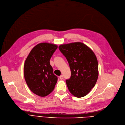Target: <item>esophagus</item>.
<instances>
[{"mask_svg": "<svg viewBox=\"0 0 125 125\" xmlns=\"http://www.w3.org/2000/svg\"><path fill=\"white\" fill-rule=\"evenodd\" d=\"M59 78H60V79H63V78H64L63 75H60V76H59Z\"/></svg>", "mask_w": 125, "mask_h": 125, "instance_id": "1", "label": "esophagus"}]
</instances>
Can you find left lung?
Wrapping results in <instances>:
<instances>
[{"instance_id": "1", "label": "left lung", "mask_w": 125, "mask_h": 125, "mask_svg": "<svg viewBox=\"0 0 125 125\" xmlns=\"http://www.w3.org/2000/svg\"><path fill=\"white\" fill-rule=\"evenodd\" d=\"M59 49L66 58L71 71L70 78L66 80L69 91L77 98L85 96L95 86L99 75L95 53L81 42L61 45Z\"/></svg>"}]
</instances>
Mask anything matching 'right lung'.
Instances as JSON below:
<instances>
[{"instance_id": "obj_1", "label": "right lung", "mask_w": 125, "mask_h": 125, "mask_svg": "<svg viewBox=\"0 0 125 125\" xmlns=\"http://www.w3.org/2000/svg\"><path fill=\"white\" fill-rule=\"evenodd\" d=\"M57 49L55 44L42 43L35 46L24 63V76L26 84L35 94L45 97L54 89L57 77L50 60Z\"/></svg>"}]
</instances>
